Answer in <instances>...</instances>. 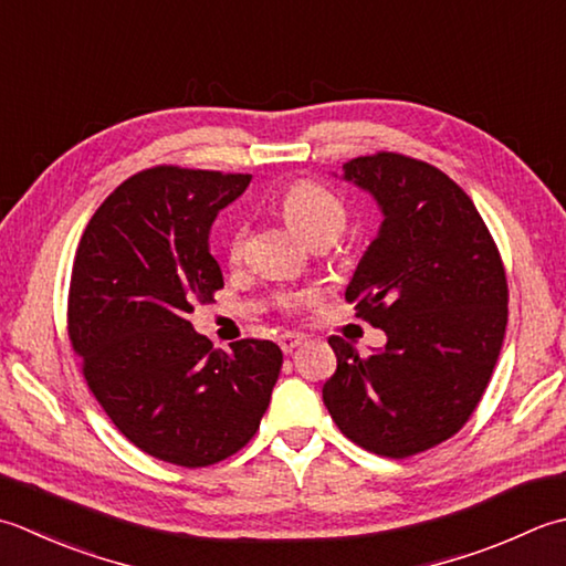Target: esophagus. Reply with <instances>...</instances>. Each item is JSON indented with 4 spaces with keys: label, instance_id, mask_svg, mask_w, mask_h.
<instances>
[{
    "label": "esophagus",
    "instance_id": "1",
    "mask_svg": "<svg viewBox=\"0 0 566 566\" xmlns=\"http://www.w3.org/2000/svg\"><path fill=\"white\" fill-rule=\"evenodd\" d=\"M304 340H306V336H302V334H282V336H280V348H282L284 353H292L294 348L302 346Z\"/></svg>",
    "mask_w": 566,
    "mask_h": 566
}]
</instances>
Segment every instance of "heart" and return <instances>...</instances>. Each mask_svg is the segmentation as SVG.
Wrapping results in <instances>:
<instances>
[{
	"instance_id": "heart-1",
	"label": "heart",
	"mask_w": 566,
	"mask_h": 566,
	"mask_svg": "<svg viewBox=\"0 0 566 566\" xmlns=\"http://www.w3.org/2000/svg\"><path fill=\"white\" fill-rule=\"evenodd\" d=\"M282 213L296 235H302L306 242H312L316 238L336 240L348 220L340 198L331 193L328 188L312 181L296 184L282 196ZM245 223L235 226L228 242L230 258H240L242 248H245Z\"/></svg>"
}]
</instances>
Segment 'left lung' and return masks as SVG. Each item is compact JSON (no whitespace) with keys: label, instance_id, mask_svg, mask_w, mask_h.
I'll list each match as a JSON object with an SVG mask.
<instances>
[{"label":"left lung","instance_id":"obj_1","mask_svg":"<svg viewBox=\"0 0 566 566\" xmlns=\"http://www.w3.org/2000/svg\"><path fill=\"white\" fill-rule=\"evenodd\" d=\"M343 181L382 213L346 298L385 348L370 356L338 336L324 405L358 447L407 459L469 422L501 356L507 282L471 198L437 166L380 151L343 164Z\"/></svg>","mask_w":566,"mask_h":566}]
</instances>
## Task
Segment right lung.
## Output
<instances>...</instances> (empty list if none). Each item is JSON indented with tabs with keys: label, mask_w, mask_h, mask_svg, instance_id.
<instances>
[{
	"label": "right lung",
	"mask_w": 566,
	"mask_h": 566,
	"mask_svg": "<svg viewBox=\"0 0 566 566\" xmlns=\"http://www.w3.org/2000/svg\"><path fill=\"white\" fill-rule=\"evenodd\" d=\"M250 174L157 166L95 210L75 252L69 336L113 424L144 453L198 469L240 451L282 370L272 340L213 350L188 314L223 286L210 226Z\"/></svg>",
	"instance_id": "right-lung-1"
}]
</instances>
